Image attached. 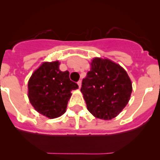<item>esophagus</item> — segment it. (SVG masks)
<instances>
[{
	"label": "esophagus",
	"mask_w": 160,
	"mask_h": 160,
	"mask_svg": "<svg viewBox=\"0 0 160 160\" xmlns=\"http://www.w3.org/2000/svg\"><path fill=\"white\" fill-rule=\"evenodd\" d=\"M81 83H82L81 80H79V81L77 82V84H78L79 88H80V87H81Z\"/></svg>",
	"instance_id": "obj_1"
}]
</instances>
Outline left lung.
Wrapping results in <instances>:
<instances>
[{
    "instance_id": "left-lung-1",
    "label": "left lung",
    "mask_w": 160,
    "mask_h": 160,
    "mask_svg": "<svg viewBox=\"0 0 160 160\" xmlns=\"http://www.w3.org/2000/svg\"><path fill=\"white\" fill-rule=\"evenodd\" d=\"M80 91L88 111L96 118L111 120L123 110L132 93V82L118 64L95 58L83 79Z\"/></svg>"
}]
</instances>
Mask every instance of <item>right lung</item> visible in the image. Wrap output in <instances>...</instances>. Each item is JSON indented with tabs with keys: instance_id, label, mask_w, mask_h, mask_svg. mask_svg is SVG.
Here are the masks:
<instances>
[{
	"instance_id": "1",
	"label": "right lung",
	"mask_w": 160,
	"mask_h": 160,
	"mask_svg": "<svg viewBox=\"0 0 160 160\" xmlns=\"http://www.w3.org/2000/svg\"><path fill=\"white\" fill-rule=\"evenodd\" d=\"M58 61L44 62L32 73L28 83V98L40 114L56 118L64 114L71 90L78 85L70 80L69 71L59 69Z\"/></svg>"
}]
</instances>
